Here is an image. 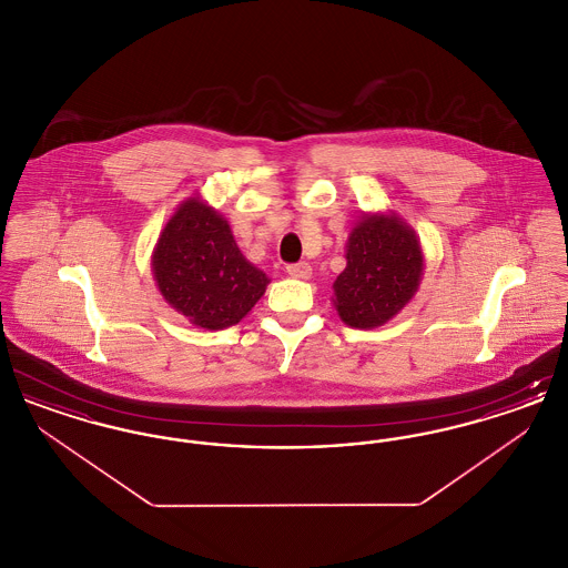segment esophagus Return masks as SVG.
Segmentation results:
<instances>
[{"instance_id": "1", "label": "esophagus", "mask_w": 568, "mask_h": 568, "mask_svg": "<svg viewBox=\"0 0 568 568\" xmlns=\"http://www.w3.org/2000/svg\"><path fill=\"white\" fill-rule=\"evenodd\" d=\"M287 274H290L292 278L306 281V278H311L313 268H311V264H306V262H300V264H292V266H287Z\"/></svg>"}]
</instances>
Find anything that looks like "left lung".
I'll return each instance as SVG.
<instances>
[{
  "mask_svg": "<svg viewBox=\"0 0 568 568\" xmlns=\"http://www.w3.org/2000/svg\"><path fill=\"white\" fill-rule=\"evenodd\" d=\"M345 260L347 268L332 285V304L357 329L394 320L417 294L426 266L419 236L392 211L359 216L345 244Z\"/></svg>",
  "mask_w": 568,
  "mask_h": 568,
  "instance_id": "1",
  "label": "left lung"
}]
</instances>
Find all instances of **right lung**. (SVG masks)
Instances as JSON below:
<instances>
[{"mask_svg": "<svg viewBox=\"0 0 568 568\" xmlns=\"http://www.w3.org/2000/svg\"><path fill=\"white\" fill-rule=\"evenodd\" d=\"M151 271L168 306L204 329L239 324L271 283L241 253L227 219L200 195L163 225Z\"/></svg>", "mask_w": 568, "mask_h": 568, "instance_id": "right-lung-1", "label": "right lung"}]
</instances>
